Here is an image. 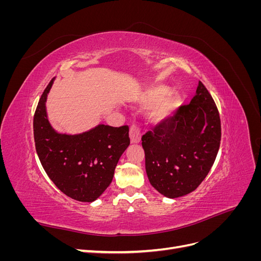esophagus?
<instances>
[{
	"label": "esophagus",
	"mask_w": 261,
	"mask_h": 261,
	"mask_svg": "<svg viewBox=\"0 0 261 261\" xmlns=\"http://www.w3.org/2000/svg\"><path fill=\"white\" fill-rule=\"evenodd\" d=\"M129 138L133 144H138L141 139V133L137 125H132L129 130Z\"/></svg>",
	"instance_id": "34e87169"
}]
</instances>
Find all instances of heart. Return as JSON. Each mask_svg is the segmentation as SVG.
<instances>
[{
	"label": "heart",
	"mask_w": 261,
	"mask_h": 261,
	"mask_svg": "<svg viewBox=\"0 0 261 261\" xmlns=\"http://www.w3.org/2000/svg\"><path fill=\"white\" fill-rule=\"evenodd\" d=\"M168 91L169 88L167 86H151L141 93L138 98V101L143 105H153L158 102L151 113V120L154 123H160L167 120L176 111L180 105V99L177 94L172 92L167 95ZM165 94L167 96H165Z\"/></svg>",
	"instance_id": "b5f03b06"
}]
</instances>
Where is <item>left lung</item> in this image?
<instances>
[{"instance_id": "1", "label": "left lung", "mask_w": 261, "mask_h": 261, "mask_svg": "<svg viewBox=\"0 0 261 261\" xmlns=\"http://www.w3.org/2000/svg\"><path fill=\"white\" fill-rule=\"evenodd\" d=\"M220 140L219 111L199 82L191 103L141 137L150 184L168 198L194 192L215 163Z\"/></svg>"}]
</instances>
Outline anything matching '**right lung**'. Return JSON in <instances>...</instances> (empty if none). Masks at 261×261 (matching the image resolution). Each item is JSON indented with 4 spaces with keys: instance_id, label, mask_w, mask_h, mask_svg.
<instances>
[{
    "instance_id": "obj_1",
    "label": "right lung",
    "mask_w": 261,
    "mask_h": 261,
    "mask_svg": "<svg viewBox=\"0 0 261 261\" xmlns=\"http://www.w3.org/2000/svg\"><path fill=\"white\" fill-rule=\"evenodd\" d=\"M52 84L53 80L44 89L34 116L39 160L62 193L78 201L92 202L111 184L117 162L129 146L128 126L99 124L77 135L58 133L45 109Z\"/></svg>"
}]
</instances>
